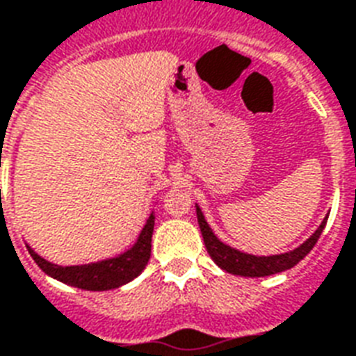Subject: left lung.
Listing matches in <instances>:
<instances>
[{
	"label": "left lung",
	"mask_w": 356,
	"mask_h": 356,
	"mask_svg": "<svg viewBox=\"0 0 356 356\" xmlns=\"http://www.w3.org/2000/svg\"><path fill=\"white\" fill-rule=\"evenodd\" d=\"M196 214H197V224L202 229L203 243L207 248L209 256L213 257V261L220 268H224L226 273L237 276H250V278H259V276H270L287 268L295 267L300 259H305L306 254L314 248V244L317 243V238L325 229L327 218L329 214L325 216V220L321 222V226L317 227L316 232L312 233L310 238H306L305 243L300 244L298 248L286 254H276V256H252V254H244L241 250H235L232 246H227L216 237L213 229L209 227L205 216H203L202 209L196 205Z\"/></svg>",
	"instance_id": "8db88e82"
}]
</instances>
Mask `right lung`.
<instances>
[{
    "label": "right lung",
    "mask_w": 356,
    "mask_h": 356,
    "mask_svg": "<svg viewBox=\"0 0 356 356\" xmlns=\"http://www.w3.org/2000/svg\"><path fill=\"white\" fill-rule=\"evenodd\" d=\"M153 229L154 214L151 213L132 248L115 257L102 259V261L97 263H88V265L63 267V265L46 261L44 257H40L29 244H27V250L35 259V263L51 278L69 284L72 287L88 289V291H108V289H115V287H121L132 282L145 268L149 257H151Z\"/></svg>",
    "instance_id": "1"
}]
</instances>
